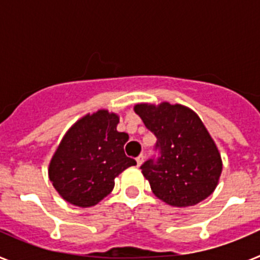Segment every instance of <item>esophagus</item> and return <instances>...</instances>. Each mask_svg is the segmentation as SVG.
<instances>
[{"label":"esophagus","instance_id":"34e87169","mask_svg":"<svg viewBox=\"0 0 260 260\" xmlns=\"http://www.w3.org/2000/svg\"><path fill=\"white\" fill-rule=\"evenodd\" d=\"M143 160H144V155L143 153H141V155L138 156L137 157V164L138 165H142V162H143Z\"/></svg>","mask_w":260,"mask_h":260}]
</instances>
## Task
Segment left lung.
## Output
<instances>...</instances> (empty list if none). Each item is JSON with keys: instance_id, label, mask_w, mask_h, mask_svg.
Instances as JSON below:
<instances>
[{"instance_id": "obj_1", "label": "left lung", "mask_w": 260, "mask_h": 260, "mask_svg": "<svg viewBox=\"0 0 260 260\" xmlns=\"http://www.w3.org/2000/svg\"><path fill=\"white\" fill-rule=\"evenodd\" d=\"M134 110L157 138L155 155L141 167L153 194L174 207L194 206L212 194L221 157L198 114L169 103L138 104Z\"/></svg>"}]
</instances>
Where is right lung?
<instances>
[{"mask_svg": "<svg viewBox=\"0 0 260 260\" xmlns=\"http://www.w3.org/2000/svg\"><path fill=\"white\" fill-rule=\"evenodd\" d=\"M118 116L99 110L80 118L66 133L49 165V180L62 198L91 207L114 187V178L137 164L123 146L126 133L117 132Z\"/></svg>", "mask_w": 260, "mask_h": 260, "instance_id": "right-lung-1", "label": "right lung"}]
</instances>
